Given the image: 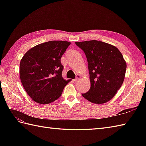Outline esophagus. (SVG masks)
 <instances>
[{"instance_id": "34e87169", "label": "esophagus", "mask_w": 146, "mask_h": 146, "mask_svg": "<svg viewBox=\"0 0 146 146\" xmlns=\"http://www.w3.org/2000/svg\"><path fill=\"white\" fill-rule=\"evenodd\" d=\"M80 78H81V76L79 75H77L76 78L75 80H73V82H76L77 80H78L79 79H80Z\"/></svg>"}]
</instances>
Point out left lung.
Wrapping results in <instances>:
<instances>
[{"mask_svg":"<svg viewBox=\"0 0 146 146\" xmlns=\"http://www.w3.org/2000/svg\"><path fill=\"white\" fill-rule=\"evenodd\" d=\"M88 61L90 88L82 96L90 102L102 104L110 100L121 87L127 64L115 46L92 40L76 42Z\"/></svg>","mask_w":146,"mask_h":146,"instance_id":"1","label":"left lung"}]
</instances>
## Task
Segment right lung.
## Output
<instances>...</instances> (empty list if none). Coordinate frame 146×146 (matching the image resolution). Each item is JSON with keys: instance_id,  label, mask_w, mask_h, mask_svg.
<instances>
[{"instance_id": "right-lung-1", "label": "right lung", "mask_w": 146, "mask_h": 146, "mask_svg": "<svg viewBox=\"0 0 146 146\" xmlns=\"http://www.w3.org/2000/svg\"><path fill=\"white\" fill-rule=\"evenodd\" d=\"M71 42L51 41L37 45L20 62L21 81L27 94L41 104H48L61 97L70 80L62 77L61 58Z\"/></svg>"}]
</instances>
